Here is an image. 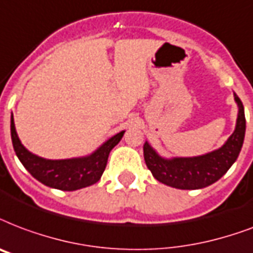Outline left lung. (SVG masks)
<instances>
[{
    "label": "left lung",
    "mask_w": 253,
    "mask_h": 253,
    "mask_svg": "<svg viewBox=\"0 0 253 253\" xmlns=\"http://www.w3.org/2000/svg\"><path fill=\"white\" fill-rule=\"evenodd\" d=\"M234 96L239 109L236 127L220 148L199 157L167 159L146 142L143 144L144 162L152 176L166 186L179 190H199L217 182L238 159L246 135L244 107L240 98L236 94Z\"/></svg>",
    "instance_id": "8db88e82"
}]
</instances>
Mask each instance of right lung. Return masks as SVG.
<instances>
[{
  "mask_svg": "<svg viewBox=\"0 0 253 253\" xmlns=\"http://www.w3.org/2000/svg\"><path fill=\"white\" fill-rule=\"evenodd\" d=\"M11 142L15 155L32 176L51 188L62 191H75L96 183L105 171L110 151L122 139L125 131L111 136L95 151L81 158L71 159H45L33 154L21 143L14 126V118H10Z\"/></svg>",
  "mask_w": 253,
  "mask_h": 253,
  "instance_id": "obj_1",
  "label": "right lung"
}]
</instances>
